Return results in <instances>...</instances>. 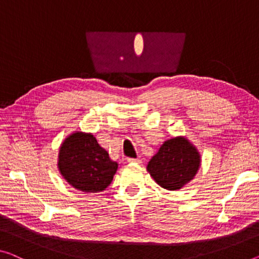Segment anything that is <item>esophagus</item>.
Listing matches in <instances>:
<instances>
[{
	"label": "esophagus",
	"mask_w": 259,
	"mask_h": 259,
	"mask_svg": "<svg viewBox=\"0 0 259 259\" xmlns=\"http://www.w3.org/2000/svg\"><path fill=\"white\" fill-rule=\"evenodd\" d=\"M127 162L128 163H141L140 158H127Z\"/></svg>",
	"instance_id": "esophagus-1"
}]
</instances>
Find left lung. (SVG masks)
<instances>
[{
    "instance_id": "obj_1",
    "label": "left lung",
    "mask_w": 259,
    "mask_h": 259,
    "mask_svg": "<svg viewBox=\"0 0 259 259\" xmlns=\"http://www.w3.org/2000/svg\"><path fill=\"white\" fill-rule=\"evenodd\" d=\"M200 154L184 137L164 141L148 162L147 171L163 189L176 191L193 180L200 166Z\"/></svg>"
}]
</instances>
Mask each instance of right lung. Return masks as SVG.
<instances>
[{
  "label": "right lung",
  "mask_w": 259,
  "mask_h": 259,
  "mask_svg": "<svg viewBox=\"0 0 259 259\" xmlns=\"http://www.w3.org/2000/svg\"><path fill=\"white\" fill-rule=\"evenodd\" d=\"M58 168L74 189L97 193L111 184L118 163L111 160L109 153L98 145L93 134L77 131L61 143Z\"/></svg>",
  "instance_id": "add662e5"
}]
</instances>
